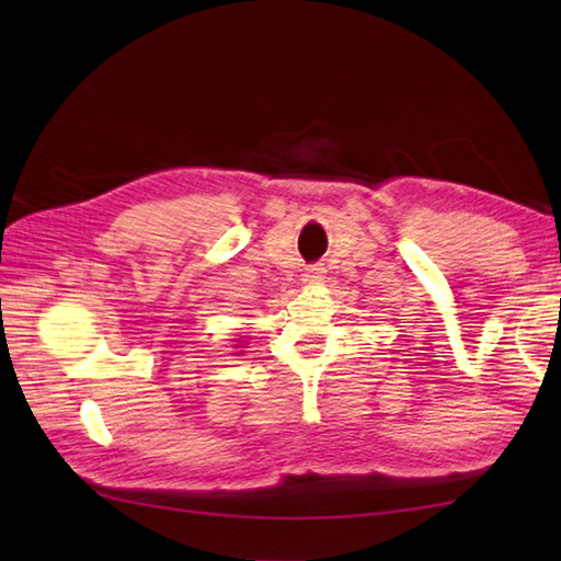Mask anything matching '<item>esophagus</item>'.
I'll return each instance as SVG.
<instances>
[{
    "label": "esophagus",
    "instance_id": "1",
    "mask_svg": "<svg viewBox=\"0 0 561 561\" xmlns=\"http://www.w3.org/2000/svg\"><path fill=\"white\" fill-rule=\"evenodd\" d=\"M304 277H306L308 284H318V282L325 279V270L323 267H308Z\"/></svg>",
    "mask_w": 561,
    "mask_h": 561
}]
</instances>
